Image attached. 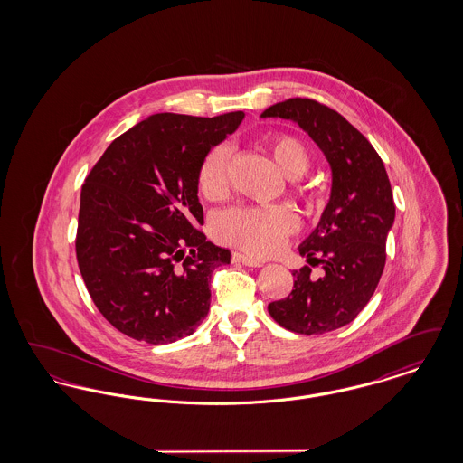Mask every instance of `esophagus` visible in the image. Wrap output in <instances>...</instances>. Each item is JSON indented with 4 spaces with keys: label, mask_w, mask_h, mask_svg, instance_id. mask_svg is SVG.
<instances>
[{
    "label": "esophagus",
    "mask_w": 463,
    "mask_h": 463,
    "mask_svg": "<svg viewBox=\"0 0 463 463\" xmlns=\"http://www.w3.org/2000/svg\"><path fill=\"white\" fill-rule=\"evenodd\" d=\"M232 260L234 262H240L242 265H248V267H264V262L259 260V259H253L250 255H244V253H232Z\"/></svg>",
    "instance_id": "34e87169"
}]
</instances>
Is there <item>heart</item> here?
I'll use <instances>...</instances> for the list:
<instances>
[{
	"label": "heart",
	"instance_id": "1",
	"mask_svg": "<svg viewBox=\"0 0 463 463\" xmlns=\"http://www.w3.org/2000/svg\"><path fill=\"white\" fill-rule=\"evenodd\" d=\"M265 146L283 175L298 178L307 172L310 155L298 138L287 133H274L265 138ZM198 187L208 201L227 198L231 187V149L227 146H217L204 156L199 166ZM297 229V215L281 204L238 206L222 213L215 222L219 240L259 257L281 250Z\"/></svg>",
	"mask_w": 463,
	"mask_h": 463
}]
</instances>
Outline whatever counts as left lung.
Instances as JSON below:
<instances>
[{"instance_id":"8db88e82","label":"left lung","mask_w":463,"mask_h":463,"mask_svg":"<svg viewBox=\"0 0 463 463\" xmlns=\"http://www.w3.org/2000/svg\"><path fill=\"white\" fill-rule=\"evenodd\" d=\"M297 123L323 151L331 168L330 201L298 251L310 267L293 270V289L269 304L283 328L321 335L342 328L370 302L385 267V241L396 206L385 166L373 146L336 110L310 99H289L262 112Z\"/></svg>"}]
</instances>
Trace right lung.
<instances>
[{"mask_svg": "<svg viewBox=\"0 0 463 463\" xmlns=\"http://www.w3.org/2000/svg\"><path fill=\"white\" fill-rule=\"evenodd\" d=\"M244 112H161L110 142L81 187L76 257L93 304L116 330L153 345L193 335L210 279L231 251L199 231L198 172Z\"/></svg>", "mask_w": 463, "mask_h": 463, "instance_id": "1", "label": "right lung"}]
</instances>
